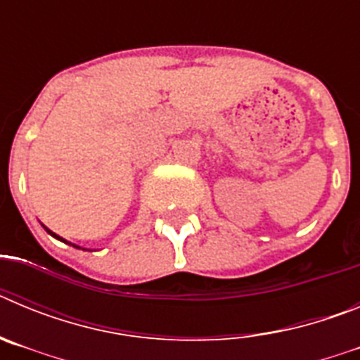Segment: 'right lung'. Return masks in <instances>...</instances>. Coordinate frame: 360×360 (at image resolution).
Masks as SVG:
<instances>
[{"label": "right lung", "mask_w": 360, "mask_h": 360, "mask_svg": "<svg viewBox=\"0 0 360 360\" xmlns=\"http://www.w3.org/2000/svg\"><path fill=\"white\" fill-rule=\"evenodd\" d=\"M44 229H46V227H44ZM46 231H49V229H46ZM49 232H50V234H52V236H53V238H57V240H61V238L57 236V234H53V232H52V231H49ZM63 241H65V240H63Z\"/></svg>", "instance_id": "obj_1"}]
</instances>
